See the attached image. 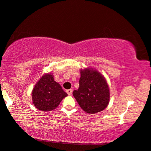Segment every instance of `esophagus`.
Wrapping results in <instances>:
<instances>
[{
  "mask_svg": "<svg viewBox=\"0 0 151 151\" xmlns=\"http://www.w3.org/2000/svg\"><path fill=\"white\" fill-rule=\"evenodd\" d=\"M66 92H67V93L69 95V96H71V95L72 94L73 90L72 89H68V90H66Z\"/></svg>",
  "mask_w": 151,
  "mask_h": 151,
  "instance_id": "esophagus-1",
  "label": "esophagus"
}]
</instances>
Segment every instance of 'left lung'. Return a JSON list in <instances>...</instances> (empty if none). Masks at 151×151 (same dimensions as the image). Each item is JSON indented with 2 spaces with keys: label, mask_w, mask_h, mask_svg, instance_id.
<instances>
[{
  "label": "left lung",
  "mask_w": 151,
  "mask_h": 151,
  "mask_svg": "<svg viewBox=\"0 0 151 151\" xmlns=\"http://www.w3.org/2000/svg\"><path fill=\"white\" fill-rule=\"evenodd\" d=\"M80 88L73 91L81 109L88 113H96L107 107L109 89L105 78L98 71L91 69L81 70Z\"/></svg>",
  "instance_id": "obj_1"
}]
</instances>
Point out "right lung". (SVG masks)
I'll return each instance as SVG.
<instances>
[{
  "instance_id": "1",
  "label": "right lung",
  "mask_w": 151,
  "mask_h": 151,
  "mask_svg": "<svg viewBox=\"0 0 151 151\" xmlns=\"http://www.w3.org/2000/svg\"><path fill=\"white\" fill-rule=\"evenodd\" d=\"M33 104L42 111H49L56 108L61 101L68 96L59 83L55 82L50 73L45 74L33 88Z\"/></svg>"
}]
</instances>
